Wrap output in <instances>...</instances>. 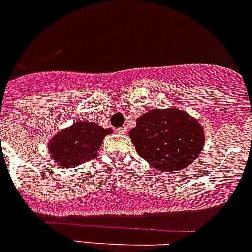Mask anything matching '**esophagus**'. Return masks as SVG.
Returning <instances> with one entry per match:
<instances>
[{
    "label": "esophagus",
    "mask_w": 252,
    "mask_h": 252,
    "mask_svg": "<svg viewBox=\"0 0 252 252\" xmlns=\"http://www.w3.org/2000/svg\"><path fill=\"white\" fill-rule=\"evenodd\" d=\"M117 132H118V134L125 135V134H126V132H127V128L125 127V126H124V127H120V128H117Z\"/></svg>",
    "instance_id": "obj_1"
}]
</instances>
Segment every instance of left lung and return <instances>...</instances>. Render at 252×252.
<instances>
[{"instance_id": "8db88e82", "label": "left lung", "mask_w": 252, "mask_h": 252, "mask_svg": "<svg viewBox=\"0 0 252 252\" xmlns=\"http://www.w3.org/2000/svg\"><path fill=\"white\" fill-rule=\"evenodd\" d=\"M128 135L137 154L160 172L186 168L204 148L201 125L178 108L150 109Z\"/></svg>"}]
</instances>
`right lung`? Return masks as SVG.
Returning a JSON list of instances; mask_svg holds the SVG:
<instances>
[{
	"mask_svg": "<svg viewBox=\"0 0 252 252\" xmlns=\"http://www.w3.org/2000/svg\"><path fill=\"white\" fill-rule=\"evenodd\" d=\"M108 134H112L111 128L100 127L95 122L76 121L49 140L48 150L60 167L74 168L95 158Z\"/></svg>",
	"mask_w": 252,
	"mask_h": 252,
	"instance_id": "add662e5",
	"label": "right lung"
}]
</instances>
